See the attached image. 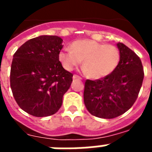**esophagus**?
<instances>
[{
	"label": "esophagus",
	"instance_id": "esophagus-1",
	"mask_svg": "<svg viewBox=\"0 0 152 152\" xmlns=\"http://www.w3.org/2000/svg\"><path fill=\"white\" fill-rule=\"evenodd\" d=\"M73 79L74 80H81L82 78L80 77V76H77V75H74V76H73Z\"/></svg>",
	"mask_w": 152,
	"mask_h": 152
}]
</instances>
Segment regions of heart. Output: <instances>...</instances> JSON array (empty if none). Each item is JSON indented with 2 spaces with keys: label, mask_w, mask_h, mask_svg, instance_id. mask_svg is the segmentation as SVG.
<instances>
[{
  "label": "heart",
  "mask_w": 152,
  "mask_h": 152,
  "mask_svg": "<svg viewBox=\"0 0 152 152\" xmlns=\"http://www.w3.org/2000/svg\"><path fill=\"white\" fill-rule=\"evenodd\" d=\"M59 60L67 71H72L83 60L85 74L92 79H101L116 70L121 61V53L114 45L80 39L73 42L69 49L61 50Z\"/></svg>",
  "instance_id": "heart-1"
}]
</instances>
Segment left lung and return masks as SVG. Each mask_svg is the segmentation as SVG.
<instances>
[{
	"label": "left lung",
	"instance_id": "8db88e82",
	"mask_svg": "<svg viewBox=\"0 0 152 152\" xmlns=\"http://www.w3.org/2000/svg\"><path fill=\"white\" fill-rule=\"evenodd\" d=\"M121 61L110 75L101 79L86 80L84 102L88 111L97 118L110 119L130 109L139 96L144 77L139 56L122 42L118 44Z\"/></svg>",
	"mask_w": 152,
	"mask_h": 152
}]
</instances>
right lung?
Listing matches in <instances>:
<instances>
[{
    "mask_svg": "<svg viewBox=\"0 0 152 152\" xmlns=\"http://www.w3.org/2000/svg\"><path fill=\"white\" fill-rule=\"evenodd\" d=\"M62 42L58 36H39L26 42L13 55L10 87L19 107L32 116L55 114L70 88L73 74L59 60Z\"/></svg>",
    "mask_w": 152,
    "mask_h": 152,
    "instance_id": "obj_1",
    "label": "right lung"
}]
</instances>
